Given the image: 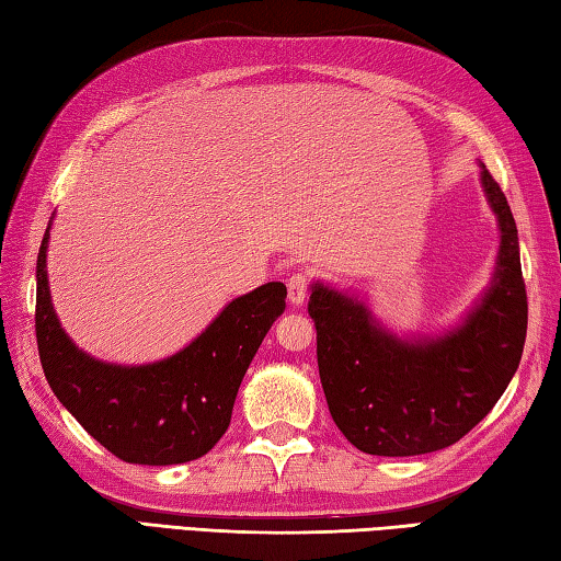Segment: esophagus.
Instances as JSON below:
<instances>
[{
  "mask_svg": "<svg viewBox=\"0 0 561 561\" xmlns=\"http://www.w3.org/2000/svg\"><path fill=\"white\" fill-rule=\"evenodd\" d=\"M308 290H310V278L305 276V273H293L288 278V300L293 305H302L305 298H308Z\"/></svg>",
  "mask_w": 561,
  "mask_h": 561,
  "instance_id": "34e87169",
  "label": "esophagus"
}]
</instances>
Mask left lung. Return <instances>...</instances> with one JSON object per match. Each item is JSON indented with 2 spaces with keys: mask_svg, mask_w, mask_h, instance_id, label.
<instances>
[{
  "mask_svg": "<svg viewBox=\"0 0 561 561\" xmlns=\"http://www.w3.org/2000/svg\"><path fill=\"white\" fill-rule=\"evenodd\" d=\"M481 185L499 217V259L491 285L454 330L403 340L358 298L312 283L308 312L324 398L356 449L376 457L445 449L489 415L517 371L527 334L517 227L483 163Z\"/></svg>",
  "mask_w": 561,
  "mask_h": 561,
  "instance_id": "obj_1",
  "label": "left lung"
}]
</instances>
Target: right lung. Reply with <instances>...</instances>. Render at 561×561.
I'll return each mask as SVG.
<instances>
[{
  "label": "right lung",
  "mask_w": 561,
  "mask_h": 561,
  "mask_svg": "<svg viewBox=\"0 0 561 561\" xmlns=\"http://www.w3.org/2000/svg\"><path fill=\"white\" fill-rule=\"evenodd\" d=\"M48 229L36 261V340L53 393L122 461L168 467L203 457L229 427L241 378L285 310V285L266 283L231 300L203 334L163 362L104 364L72 344L53 310Z\"/></svg>",
  "instance_id": "add662e5"
}]
</instances>
